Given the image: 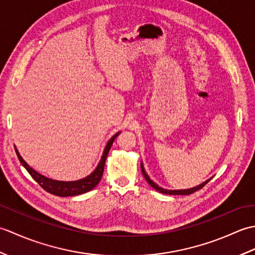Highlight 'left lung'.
<instances>
[{
    "instance_id": "obj_1",
    "label": "left lung",
    "mask_w": 255,
    "mask_h": 255,
    "mask_svg": "<svg viewBox=\"0 0 255 255\" xmlns=\"http://www.w3.org/2000/svg\"><path fill=\"white\" fill-rule=\"evenodd\" d=\"M141 172H142V174H143L145 180H147V182L149 183L150 186H152L154 189H156V191L160 192V193L167 194V195H191V194L195 193L196 191H198V189L203 188V187L206 185V184H207V183L209 182V180H208V181L204 182L203 184H200V185H198V186H196V187H193V188H189V189H182V191H167V189H163L162 187H159L158 185H156L155 183H153L152 181L150 180V177L147 175V173H145V171H144V169H143L142 163H141Z\"/></svg>"
}]
</instances>
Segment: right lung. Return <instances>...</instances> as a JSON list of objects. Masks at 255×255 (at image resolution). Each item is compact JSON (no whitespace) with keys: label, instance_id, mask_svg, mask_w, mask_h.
Instances as JSON below:
<instances>
[{"label":"right lung","instance_id":"1","mask_svg":"<svg viewBox=\"0 0 255 255\" xmlns=\"http://www.w3.org/2000/svg\"><path fill=\"white\" fill-rule=\"evenodd\" d=\"M119 132L116 133L115 136H113L111 138L110 141L106 144V148L104 150V153L102 155V159L100 161L99 165H97L94 172L90 174L89 176H86L85 178H82L80 181H74V182H60V181H55V180H50V178H47L45 176H42L39 173H37L35 170H32L31 167L26 163V162L23 160V158L19 155L18 151L15 149L16 154H17L18 159L20 161V163L24 165L27 172L29 173L30 176L34 178V180L39 184V185L45 189L46 192L56 195V196H60V197H67V196H75V195H80V194H84L86 192L93 189L99 182L101 181L103 172H104V166H105V161L107 158V154L110 152V149L112 147V144L114 142V140L118 136Z\"/></svg>","mask_w":255,"mask_h":255}]
</instances>
